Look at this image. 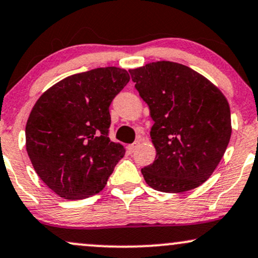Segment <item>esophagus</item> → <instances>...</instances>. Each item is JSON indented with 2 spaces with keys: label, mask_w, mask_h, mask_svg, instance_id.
I'll return each mask as SVG.
<instances>
[{
  "label": "esophagus",
  "mask_w": 258,
  "mask_h": 258,
  "mask_svg": "<svg viewBox=\"0 0 258 258\" xmlns=\"http://www.w3.org/2000/svg\"><path fill=\"white\" fill-rule=\"evenodd\" d=\"M139 144H141V141H139V139H138V141H136L135 143L130 144V146H128V150H130V152H131V153L135 152V150L137 149V148L139 147Z\"/></svg>",
  "instance_id": "1"
}]
</instances>
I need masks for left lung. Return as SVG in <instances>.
<instances>
[{
  "instance_id": "left-lung-1",
  "label": "left lung",
  "mask_w": 258,
  "mask_h": 258,
  "mask_svg": "<svg viewBox=\"0 0 258 258\" xmlns=\"http://www.w3.org/2000/svg\"><path fill=\"white\" fill-rule=\"evenodd\" d=\"M149 106L155 161L142 168L144 180L164 193H183L210 178L230 135L229 103L217 86L190 68L161 60L130 69Z\"/></svg>"
}]
</instances>
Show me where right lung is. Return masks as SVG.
Segmentation results:
<instances>
[{"mask_svg":"<svg viewBox=\"0 0 258 258\" xmlns=\"http://www.w3.org/2000/svg\"><path fill=\"white\" fill-rule=\"evenodd\" d=\"M130 81L125 69L97 68L68 76L41 94L25 127L26 152L43 183L80 200L103 190L125 149L108 137L109 106Z\"/></svg>","mask_w":258,"mask_h":258,"instance_id":"right-lung-1","label":"right lung"}]
</instances>
